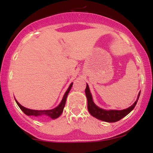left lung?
<instances>
[{
	"instance_id": "left-lung-1",
	"label": "left lung",
	"mask_w": 153,
	"mask_h": 153,
	"mask_svg": "<svg viewBox=\"0 0 153 153\" xmlns=\"http://www.w3.org/2000/svg\"><path fill=\"white\" fill-rule=\"evenodd\" d=\"M85 95H86L87 100H88V110L90 114L95 118L101 120L102 121H105V122L108 123H114L117 122V121L120 120V119L124 118L126 116L127 114H129L131 111L134 109L135 107L136 104H137L138 100L140 96L139 92V95H138V97L137 101L131 105L130 107L126 108V109L123 110H109L106 111L104 110L101 108H99L94 104L93 101V98H92V95L91 92H90L88 85L86 84V88L85 90Z\"/></svg>"
}]
</instances>
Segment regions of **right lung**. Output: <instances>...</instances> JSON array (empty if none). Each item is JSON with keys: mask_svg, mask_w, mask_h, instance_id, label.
<instances>
[{"mask_svg": "<svg viewBox=\"0 0 153 153\" xmlns=\"http://www.w3.org/2000/svg\"><path fill=\"white\" fill-rule=\"evenodd\" d=\"M72 85H73V83H71L70 86H69L68 91L65 92V93L63 98H62V101L60 102L59 105H58L57 107H56L55 108H53V109H51V110L30 109V108H27L26 107H24V106L21 105V104L19 103L16 100L15 101L16 102V104H17V105L19 106V108L22 109V111L24 112L25 114H26L27 116H34L40 118H45V117L48 116V117H50V118H51L52 119H55V118H57L58 117H59L60 115L62 114V111H63V108L65 107V105L67 97H68L69 92L70 91L71 88L72 87Z\"/></svg>", "mask_w": 153, "mask_h": 153, "instance_id": "right-lung-1", "label": "right lung"}]
</instances>
